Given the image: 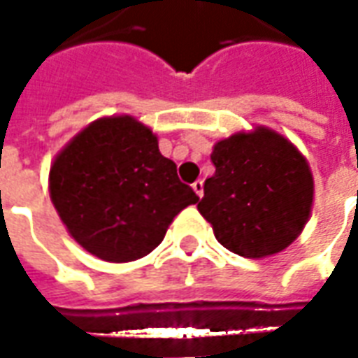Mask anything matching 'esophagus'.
<instances>
[{"instance_id":"1","label":"esophagus","mask_w":358,"mask_h":358,"mask_svg":"<svg viewBox=\"0 0 358 358\" xmlns=\"http://www.w3.org/2000/svg\"><path fill=\"white\" fill-rule=\"evenodd\" d=\"M192 187H194V192L199 197H203V180H195L194 184H192Z\"/></svg>"}]
</instances>
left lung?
<instances>
[{"label": "left lung", "mask_w": 358, "mask_h": 358, "mask_svg": "<svg viewBox=\"0 0 358 358\" xmlns=\"http://www.w3.org/2000/svg\"><path fill=\"white\" fill-rule=\"evenodd\" d=\"M215 174L197 205L220 245L236 255L264 259L299 238L310 218L315 178L308 161L268 126L218 140Z\"/></svg>", "instance_id": "left-lung-1"}]
</instances>
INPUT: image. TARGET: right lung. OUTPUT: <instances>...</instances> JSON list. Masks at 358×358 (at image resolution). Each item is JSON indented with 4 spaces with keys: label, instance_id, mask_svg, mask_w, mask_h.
<instances>
[{
    "label": "right lung",
    "instance_id": "1",
    "mask_svg": "<svg viewBox=\"0 0 358 358\" xmlns=\"http://www.w3.org/2000/svg\"><path fill=\"white\" fill-rule=\"evenodd\" d=\"M50 197L73 240L107 263L149 255L180 210L199 201L153 130L130 115L97 118L59 151Z\"/></svg>",
    "mask_w": 358,
    "mask_h": 358
}]
</instances>
